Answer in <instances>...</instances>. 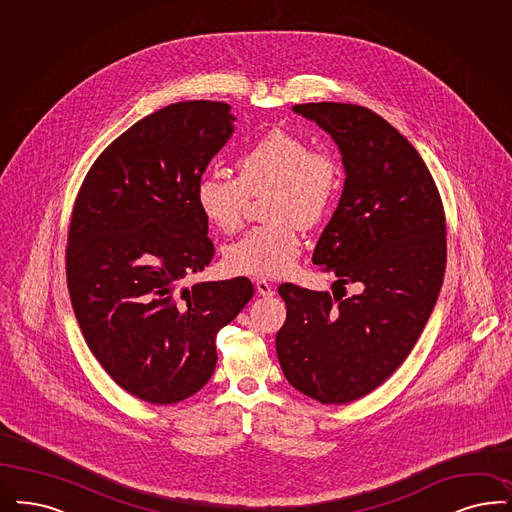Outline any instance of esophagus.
Listing matches in <instances>:
<instances>
[{"label":"esophagus","instance_id":"34e87169","mask_svg":"<svg viewBox=\"0 0 512 512\" xmlns=\"http://www.w3.org/2000/svg\"><path fill=\"white\" fill-rule=\"evenodd\" d=\"M254 286H256V290H258V294H260V296H264V298H269V296H273V294H275L273 284L267 283L265 279H258V281L254 283Z\"/></svg>","mask_w":512,"mask_h":512}]
</instances>
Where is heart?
<instances>
[{
  "label": "heart",
  "mask_w": 512,
  "mask_h": 512,
  "mask_svg": "<svg viewBox=\"0 0 512 512\" xmlns=\"http://www.w3.org/2000/svg\"><path fill=\"white\" fill-rule=\"evenodd\" d=\"M237 178L207 174L197 182L195 199L214 228L231 233L241 226L248 195L267 191L269 224L247 231L226 250L229 271L250 277H281L302 248L296 224L315 228L338 191V165L324 150H311L298 134L275 129L243 153Z\"/></svg>",
  "instance_id": "1"
}]
</instances>
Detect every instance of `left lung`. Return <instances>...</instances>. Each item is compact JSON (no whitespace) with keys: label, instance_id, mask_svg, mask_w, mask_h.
Instances as JSON below:
<instances>
[{"label":"left lung","instance_id":"left-lung-1","mask_svg":"<svg viewBox=\"0 0 512 512\" xmlns=\"http://www.w3.org/2000/svg\"><path fill=\"white\" fill-rule=\"evenodd\" d=\"M292 110L330 134L345 171L313 264L362 292L332 298L281 284L286 321L275 345L294 389L347 404L397 370L433 313L446 267L444 209L421 155L383 117L341 102Z\"/></svg>","mask_w":512,"mask_h":512}]
</instances>
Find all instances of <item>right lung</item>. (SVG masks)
I'll return each instance as SVG.
<instances>
[{
	"label": "right lung",
	"mask_w": 512,
	"mask_h": 512,
	"mask_svg": "<svg viewBox=\"0 0 512 512\" xmlns=\"http://www.w3.org/2000/svg\"><path fill=\"white\" fill-rule=\"evenodd\" d=\"M226 102L188 100L136 121L100 153L72 212L66 277L79 328L119 387L152 404L197 393L247 277L195 283L212 262L195 188L235 131Z\"/></svg>",
	"instance_id": "1"
}]
</instances>
